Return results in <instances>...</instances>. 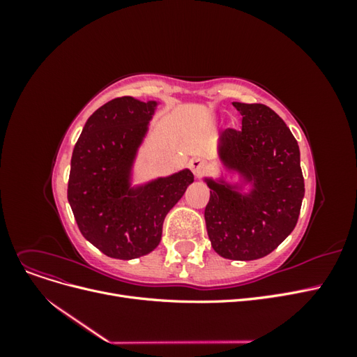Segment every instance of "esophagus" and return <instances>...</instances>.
Here are the masks:
<instances>
[{"label":"esophagus","instance_id":"obj_1","mask_svg":"<svg viewBox=\"0 0 357 357\" xmlns=\"http://www.w3.org/2000/svg\"><path fill=\"white\" fill-rule=\"evenodd\" d=\"M189 168H190V171L193 172V174H195V177H199L202 172H204V169H205V162L202 159L195 158V159H192L189 162Z\"/></svg>","mask_w":357,"mask_h":357}]
</instances>
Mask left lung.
I'll return each mask as SVG.
<instances>
[{"mask_svg":"<svg viewBox=\"0 0 357 357\" xmlns=\"http://www.w3.org/2000/svg\"><path fill=\"white\" fill-rule=\"evenodd\" d=\"M232 104L243 128L220 134L218 156L240 181L205 177L210 201L204 218L215 253L253 261L275 250L295 229L305 188L299 146L283 119L264 104Z\"/></svg>","mask_w":357,"mask_h":357,"instance_id":"8db88e82","label":"left lung"}]
</instances>
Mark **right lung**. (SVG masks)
<instances>
[{"label": "right lung", "mask_w": 357, "mask_h": 357, "mask_svg": "<svg viewBox=\"0 0 357 357\" xmlns=\"http://www.w3.org/2000/svg\"><path fill=\"white\" fill-rule=\"evenodd\" d=\"M156 107L132 96L109 101L88 119L73 150L68 202L74 219L86 240L114 259L153 252L165 215L193 183L185 168L132 185L138 149Z\"/></svg>", "instance_id": "right-lung-1"}]
</instances>
